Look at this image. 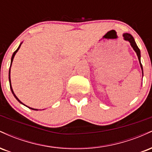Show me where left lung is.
<instances>
[{
  "mask_svg": "<svg viewBox=\"0 0 152 152\" xmlns=\"http://www.w3.org/2000/svg\"><path fill=\"white\" fill-rule=\"evenodd\" d=\"M123 37H124V39L125 41H129V42L130 43L131 46L133 48L134 51H135L136 53H137V55L138 56V59H139V64H140L141 69H142V77H143V76H144V74H143L142 65V64H141V52H140V50H139V48H138L137 43H136L135 41H134V38L133 36H132V35L129 34H127V33H125V34H123Z\"/></svg>",
  "mask_w": 152,
  "mask_h": 152,
  "instance_id": "obj_1",
  "label": "left lung"
}]
</instances>
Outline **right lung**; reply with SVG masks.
<instances>
[{
	"label": "right lung",
	"instance_id": "right-lung-1",
	"mask_svg": "<svg viewBox=\"0 0 152 152\" xmlns=\"http://www.w3.org/2000/svg\"><path fill=\"white\" fill-rule=\"evenodd\" d=\"M23 43V42H22ZM22 43H20V44L19 45V46H18V48H17L16 50H15L14 51V53H13V55H12V57H11V61H10V69H9V74H8V79H9V83H10V90H11V92H12V94H13V96H14V97L15 99H16V100L18 101V102H19V103H20V104H23V105H24V106H27L28 108H29V109H32V110H35V111H38V109H34V108H31V107H29V106H26V105H25V104H23V103H22L21 102H20V100H19L18 99V97L16 96H15V94H14V92H13V88H12V86H11V82H10V67H11V65H12V62H13V58H14V56H15V53H17V52H18V50H19V48H20V46H21V44H22Z\"/></svg>",
	"mask_w": 152,
	"mask_h": 152
}]
</instances>
